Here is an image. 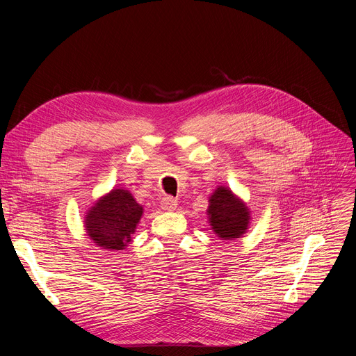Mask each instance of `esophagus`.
<instances>
[{"label":"esophagus","mask_w":356,"mask_h":356,"mask_svg":"<svg viewBox=\"0 0 356 356\" xmlns=\"http://www.w3.org/2000/svg\"><path fill=\"white\" fill-rule=\"evenodd\" d=\"M177 207V200L173 196H164L161 199V208L164 211H175Z\"/></svg>","instance_id":"esophagus-1"}]
</instances>
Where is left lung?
Listing matches in <instances>:
<instances>
[{
    "mask_svg": "<svg viewBox=\"0 0 356 356\" xmlns=\"http://www.w3.org/2000/svg\"><path fill=\"white\" fill-rule=\"evenodd\" d=\"M209 223L220 239H234L245 234L250 223V212L245 203L228 188H219L209 197Z\"/></svg>",
    "mask_w": 356,
    "mask_h": 356,
    "instance_id": "obj_1",
    "label": "left lung"
}]
</instances>
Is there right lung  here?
<instances>
[{
  "label": "right lung",
  "mask_w": 356,
  "mask_h": 356,
  "mask_svg": "<svg viewBox=\"0 0 356 356\" xmlns=\"http://www.w3.org/2000/svg\"><path fill=\"white\" fill-rule=\"evenodd\" d=\"M141 216L143 207L133 195L124 189H114L88 211L85 228L95 245L120 251L131 242Z\"/></svg>",
  "instance_id": "1"
}]
</instances>
